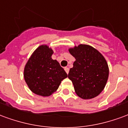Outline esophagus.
Instances as JSON below:
<instances>
[{
  "mask_svg": "<svg viewBox=\"0 0 128 128\" xmlns=\"http://www.w3.org/2000/svg\"><path fill=\"white\" fill-rule=\"evenodd\" d=\"M64 70H65V72H66V73H67L68 74V73H69V70H69V68L66 67V68H64Z\"/></svg>",
  "mask_w": 128,
  "mask_h": 128,
  "instance_id": "1",
  "label": "esophagus"
}]
</instances>
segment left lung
<instances>
[{
	"label": "left lung",
	"instance_id": "1",
	"mask_svg": "<svg viewBox=\"0 0 128 128\" xmlns=\"http://www.w3.org/2000/svg\"><path fill=\"white\" fill-rule=\"evenodd\" d=\"M75 58L68 78L73 83L76 94L83 100L96 98L106 84L109 68L105 58L89 45L79 44L69 48Z\"/></svg>",
	"mask_w": 128,
	"mask_h": 128
}]
</instances>
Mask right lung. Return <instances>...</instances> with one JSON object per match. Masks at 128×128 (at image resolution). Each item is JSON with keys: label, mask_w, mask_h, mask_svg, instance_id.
Returning a JSON list of instances; mask_svg holds the SVG:
<instances>
[{"label": "right lung", "mask_w": 128, "mask_h": 128, "mask_svg": "<svg viewBox=\"0 0 128 128\" xmlns=\"http://www.w3.org/2000/svg\"><path fill=\"white\" fill-rule=\"evenodd\" d=\"M53 50L48 45H41L32 52L26 63L24 78L30 90L38 96L48 97L54 93L68 77L56 60H53Z\"/></svg>", "instance_id": "add662e5"}]
</instances>
